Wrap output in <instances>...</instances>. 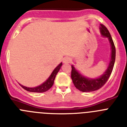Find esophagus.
I'll return each instance as SVG.
<instances>
[{"instance_id": "obj_1", "label": "esophagus", "mask_w": 127, "mask_h": 127, "mask_svg": "<svg viewBox=\"0 0 127 127\" xmlns=\"http://www.w3.org/2000/svg\"><path fill=\"white\" fill-rule=\"evenodd\" d=\"M71 61H72V59L70 58V57H65V58L63 59V63L64 64H68L70 63H71Z\"/></svg>"}]
</instances>
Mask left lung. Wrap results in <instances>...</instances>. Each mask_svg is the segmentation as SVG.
I'll return each mask as SVG.
<instances>
[{
  "mask_svg": "<svg viewBox=\"0 0 127 127\" xmlns=\"http://www.w3.org/2000/svg\"><path fill=\"white\" fill-rule=\"evenodd\" d=\"M100 32L103 37H107L111 46V57L110 60L108 68L105 70L102 75L97 78L92 79L85 77L80 73L79 71L75 68V67L72 65V72L71 77L72 81L75 88L83 92H90L95 91V90L101 88L105 85L109 79L112 72L113 68L115 63L116 59V48L113 42L110 33L108 29L103 24H100Z\"/></svg>",
  "mask_w": 127,
  "mask_h": 127,
  "instance_id": "1",
  "label": "left lung"
}]
</instances>
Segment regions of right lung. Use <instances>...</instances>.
Here are the masks:
<instances>
[{"instance_id": "right-lung-1", "label": "right lung", "mask_w": 127, "mask_h": 127, "mask_svg": "<svg viewBox=\"0 0 127 127\" xmlns=\"http://www.w3.org/2000/svg\"><path fill=\"white\" fill-rule=\"evenodd\" d=\"M62 64H63V63H61L54 69V71H53L52 73H51V75H50V77L46 79V81L44 82L43 83H42L40 85L38 86V87H33V88H30V87H24V86L21 85V84H20V85H21L22 88H24V90H27V91L28 92H39V93L46 92L53 86V85H54V80H55V77H56V75H57L58 72L59 71V70H60Z\"/></svg>"}]
</instances>
